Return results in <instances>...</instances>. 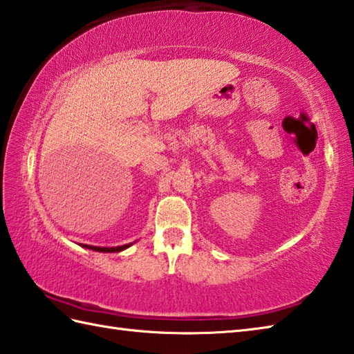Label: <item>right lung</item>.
<instances>
[{
	"label": "right lung",
	"mask_w": 354,
	"mask_h": 354,
	"mask_svg": "<svg viewBox=\"0 0 354 354\" xmlns=\"http://www.w3.org/2000/svg\"><path fill=\"white\" fill-rule=\"evenodd\" d=\"M88 250H93V251H99V252H118V251H123L126 250L129 245H123V246H117V248H100V246H89V245H84Z\"/></svg>",
	"instance_id": "1"
}]
</instances>
